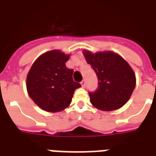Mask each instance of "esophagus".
I'll list each match as a JSON object with an SVG mask.
<instances>
[{"mask_svg": "<svg viewBox=\"0 0 156 156\" xmlns=\"http://www.w3.org/2000/svg\"><path fill=\"white\" fill-rule=\"evenodd\" d=\"M80 85H81V86H82V87H84V86H85V85H86V80H83L82 81L80 82Z\"/></svg>", "mask_w": 156, "mask_h": 156, "instance_id": "esophagus-1", "label": "esophagus"}]
</instances>
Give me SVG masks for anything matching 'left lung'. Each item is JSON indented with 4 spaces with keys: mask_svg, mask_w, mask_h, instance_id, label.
<instances>
[{
    "mask_svg": "<svg viewBox=\"0 0 156 156\" xmlns=\"http://www.w3.org/2000/svg\"><path fill=\"white\" fill-rule=\"evenodd\" d=\"M83 55L98 78V89L90 93L92 105L103 111L122 107L130 98L136 84V74L129 63L111 51L92 53L84 50Z\"/></svg>",
    "mask_w": 156,
    "mask_h": 156,
    "instance_id": "left-lung-1",
    "label": "left lung"
}]
</instances>
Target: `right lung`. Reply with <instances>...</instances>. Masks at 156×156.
<instances>
[{
  "label": "right lung",
  "mask_w": 156,
  "mask_h": 156,
  "mask_svg": "<svg viewBox=\"0 0 156 156\" xmlns=\"http://www.w3.org/2000/svg\"><path fill=\"white\" fill-rule=\"evenodd\" d=\"M70 56L60 50L45 52L27 74V93L43 111L55 113L65 110L71 103L74 91L81 86L73 80V70L66 66Z\"/></svg>",
  "instance_id": "add662e5"
}]
</instances>
